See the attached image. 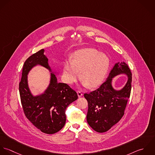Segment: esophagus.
Instances as JSON below:
<instances>
[{
	"label": "esophagus",
	"mask_w": 155,
	"mask_h": 155,
	"mask_svg": "<svg viewBox=\"0 0 155 155\" xmlns=\"http://www.w3.org/2000/svg\"><path fill=\"white\" fill-rule=\"evenodd\" d=\"M77 94H78V96L79 97H81V96L83 95V92H82L81 91H77Z\"/></svg>",
	"instance_id": "esophagus-1"
}]
</instances>
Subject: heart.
Masks as SVG:
<instances>
[{
  "mask_svg": "<svg viewBox=\"0 0 155 155\" xmlns=\"http://www.w3.org/2000/svg\"><path fill=\"white\" fill-rule=\"evenodd\" d=\"M110 64L109 57L98 50L85 48L75 51L71 61L64 63L63 80L68 84L75 83L80 77L84 86L96 87L104 80Z\"/></svg>",
  "mask_w": 155,
  "mask_h": 155,
  "instance_id": "obj_1",
  "label": "heart"
}]
</instances>
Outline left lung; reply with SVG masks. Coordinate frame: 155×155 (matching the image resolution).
Here are the masks:
<instances>
[{
    "mask_svg": "<svg viewBox=\"0 0 155 155\" xmlns=\"http://www.w3.org/2000/svg\"><path fill=\"white\" fill-rule=\"evenodd\" d=\"M124 74L128 80L120 90L112 86L113 79ZM132 74L124 62L115 63L105 81L91 93L84 94L88 102L87 122L95 131L105 132L118 123L124 115V111L131 91Z\"/></svg>",
    "mask_w": 155,
    "mask_h": 155,
    "instance_id": "left-lung-1",
    "label": "left lung"
}]
</instances>
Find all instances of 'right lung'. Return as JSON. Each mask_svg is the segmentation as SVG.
Returning a JSON list of instances; mask_svg holds the SVG:
<instances>
[{
    "label": "right lung",
    "mask_w": 155,
    "mask_h": 155,
    "mask_svg": "<svg viewBox=\"0 0 155 155\" xmlns=\"http://www.w3.org/2000/svg\"><path fill=\"white\" fill-rule=\"evenodd\" d=\"M44 52V49L41 50L25 62L19 92L26 117L41 132L53 134L64 126L66 108L78 99V95L68 84L58 82L56 75L59 73L51 69ZM37 65L48 69L51 72V77L49 84L45 91L34 95L28 86V75Z\"/></svg>",
    "instance_id": "add662e5"
}]
</instances>
